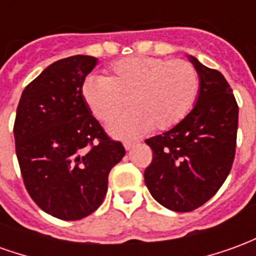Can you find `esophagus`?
<instances>
[{
    "label": "esophagus",
    "instance_id": "obj_1",
    "mask_svg": "<svg viewBox=\"0 0 256 256\" xmlns=\"http://www.w3.org/2000/svg\"><path fill=\"white\" fill-rule=\"evenodd\" d=\"M136 144H137V141H124V148H126V150H130V148H133Z\"/></svg>",
    "mask_w": 256,
    "mask_h": 256
}]
</instances>
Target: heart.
Instances as JSON below:
<instances>
[{"instance_id":"b5f03b06","label":"heart","mask_w":256,"mask_h":256,"mask_svg":"<svg viewBox=\"0 0 256 256\" xmlns=\"http://www.w3.org/2000/svg\"><path fill=\"white\" fill-rule=\"evenodd\" d=\"M198 89V71L185 60L132 56L115 62L106 76L86 79L82 94L104 123L115 120L128 101L133 111L111 126L115 136L128 137L177 126L194 106Z\"/></svg>"}]
</instances>
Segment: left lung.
Listing matches in <instances>:
<instances>
[{
  "instance_id": "obj_1",
  "label": "left lung",
  "mask_w": 256,
  "mask_h": 256,
  "mask_svg": "<svg viewBox=\"0 0 256 256\" xmlns=\"http://www.w3.org/2000/svg\"><path fill=\"white\" fill-rule=\"evenodd\" d=\"M200 76L196 106L182 122L145 140L152 162L145 185L158 203L177 212L198 208L218 192L234 160L238 106L225 76L189 58Z\"/></svg>"
}]
</instances>
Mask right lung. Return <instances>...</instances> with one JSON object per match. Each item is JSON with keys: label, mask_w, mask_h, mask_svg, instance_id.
Returning a JSON list of instances; mask_svg holds the SVG:
<instances>
[{"label": "right lung", "mask_w": 256, "mask_h": 256, "mask_svg": "<svg viewBox=\"0 0 256 256\" xmlns=\"http://www.w3.org/2000/svg\"><path fill=\"white\" fill-rule=\"evenodd\" d=\"M92 56L50 64L26 86L14 134L23 182L31 198L58 220L94 212L108 189L111 168L126 154L97 122L82 94Z\"/></svg>", "instance_id": "right-lung-1"}]
</instances>
